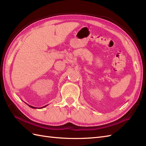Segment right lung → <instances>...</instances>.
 <instances>
[{
    "instance_id": "right-lung-1",
    "label": "right lung",
    "mask_w": 146,
    "mask_h": 146,
    "mask_svg": "<svg viewBox=\"0 0 146 146\" xmlns=\"http://www.w3.org/2000/svg\"><path fill=\"white\" fill-rule=\"evenodd\" d=\"M26 104V103H25ZM28 105V104H27ZM29 107H30V108H38V109H41V108H44V107H46V106L47 105H46V106H44V107H41V108H36V107H33V106H31V105H28Z\"/></svg>"
}]
</instances>
